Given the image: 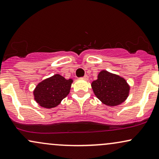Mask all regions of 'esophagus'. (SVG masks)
Masks as SVG:
<instances>
[{"instance_id": "obj_1", "label": "esophagus", "mask_w": 159, "mask_h": 159, "mask_svg": "<svg viewBox=\"0 0 159 159\" xmlns=\"http://www.w3.org/2000/svg\"><path fill=\"white\" fill-rule=\"evenodd\" d=\"M82 80H88V79H89V76H88L87 75H85L83 76V77L81 78Z\"/></svg>"}]
</instances>
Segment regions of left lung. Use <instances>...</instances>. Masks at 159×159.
Masks as SVG:
<instances>
[{
    "label": "left lung",
    "mask_w": 159,
    "mask_h": 159,
    "mask_svg": "<svg viewBox=\"0 0 159 159\" xmlns=\"http://www.w3.org/2000/svg\"><path fill=\"white\" fill-rule=\"evenodd\" d=\"M91 87L96 97L108 106L119 105L126 100L130 85L121 76L102 70L97 80L92 82Z\"/></svg>",
    "instance_id": "left-lung-1"
}]
</instances>
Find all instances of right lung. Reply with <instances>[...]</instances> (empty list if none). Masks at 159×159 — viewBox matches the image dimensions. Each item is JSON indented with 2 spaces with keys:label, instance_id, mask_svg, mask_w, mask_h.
I'll return each mask as SVG.
<instances>
[{
  "label": "right lung",
  "instance_id": "add662e5",
  "mask_svg": "<svg viewBox=\"0 0 159 159\" xmlns=\"http://www.w3.org/2000/svg\"><path fill=\"white\" fill-rule=\"evenodd\" d=\"M73 80H66L60 74H54L36 86L33 91L34 100L45 108L55 107L68 95Z\"/></svg>",
  "mask_w": 159,
  "mask_h": 159
}]
</instances>
